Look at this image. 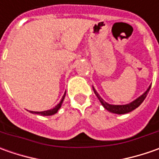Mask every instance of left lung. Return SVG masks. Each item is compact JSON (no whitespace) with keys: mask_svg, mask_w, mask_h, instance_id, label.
<instances>
[{"mask_svg":"<svg viewBox=\"0 0 159 159\" xmlns=\"http://www.w3.org/2000/svg\"><path fill=\"white\" fill-rule=\"evenodd\" d=\"M151 87V86H150ZM150 87L148 89V90L144 93L143 95H141L139 98H137L136 100H134V102H132L131 103L129 104H125V105H111V104H109L107 103L106 102H104L102 99L101 98V96L98 95V93L96 92L95 90V89L93 88L94 89V92H95V95L97 96V98L99 99V101L101 102L102 105L106 109L107 111H111L112 113H116V114H125V113H128L134 111V109H136L137 107H139L141 105V103L144 101V99L146 98V96L148 95L149 91H150Z\"/></svg>","mask_w":159,"mask_h":159,"instance_id":"1","label":"left lung"}]
</instances>
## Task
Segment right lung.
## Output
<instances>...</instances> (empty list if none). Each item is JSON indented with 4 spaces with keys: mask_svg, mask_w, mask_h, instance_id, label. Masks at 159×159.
<instances>
[{
    "mask_svg": "<svg viewBox=\"0 0 159 159\" xmlns=\"http://www.w3.org/2000/svg\"><path fill=\"white\" fill-rule=\"evenodd\" d=\"M64 97H65V93H64V95H63V97H62L60 102H59L57 105L55 107L54 109H52V110H48V111H31V112L35 113V114H39V115H42V116H51L53 114L57 112V111L60 109V107L62 105V102L64 101Z\"/></svg>",
    "mask_w": 159,
    "mask_h": 159,
    "instance_id": "right-lung-1",
    "label": "right lung"
}]
</instances>
